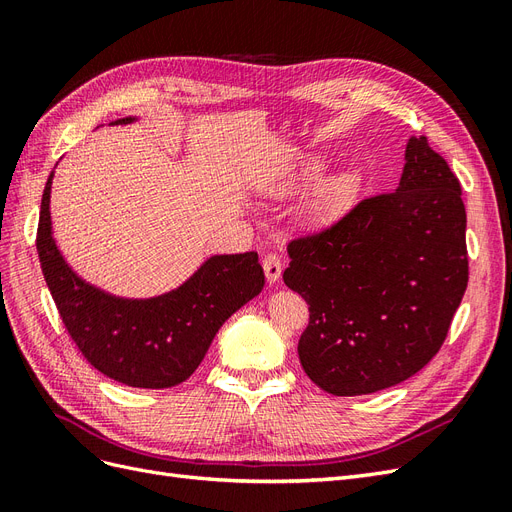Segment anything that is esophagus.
Masks as SVG:
<instances>
[{
    "mask_svg": "<svg viewBox=\"0 0 512 512\" xmlns=\"http://www.w3.org/2000/svg\"><path fill=\"white\" fill-rule=\"evenodd\" d=\"M262 269H265L267 282L277 284L282 277V258L277 254H267L265 258H262Z\"/></svg>",
    "mask_w": 512,
    "mask_h": 512,
    "instance_id": "esophagus-1",
    "label": "esophagus"
}]
</instances>
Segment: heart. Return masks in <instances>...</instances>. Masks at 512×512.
<instances>
[{"label": "heart", "mask_w": 512, "mask_h": 512, "mask_svg": "<svg viewBox=\"0 0 512 512\" xmlns=\"http://www.w3.org/2000/svg\"><path fill=\"white\" fill-rule=\"evenodd\" d=\"M359 188V177L354 173H339L324 181L309 203V218L327 224L342 213Z\"/></svg>", "instance_id": "heart-1"}]
</instances>
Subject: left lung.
<instances>
[{
  "mask_svg": "<svg viewBox=\"0 0 512 512\" xmlns=\"http://www.w3.org/2000/svg\"><path fill=\"white\" fill-rule=\"evenodd\" d=\"M397 190L288 245L284 282L309 305L299 359L337 397L389 389L436 354L468 286L459 181L410 136Z\"/></svg>",
  "mask_w": 512,
  "mask_h": 512,
  "instance_id": "8db88e82",
  "label": "left lung"
}]
</instances>
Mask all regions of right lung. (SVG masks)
Returning a JSON list of instances; mask_svg holds the SVG:
<instances>
[{"mask_svg": "<svg viewBox=\"0 0 512 512\" xmlns=\"http://www.w3.org/2000/svg\"><path fill=\"white\" fill-rule=\"evenodd\" d=\"M136 119L121 117L113 126ZM53 177L55 170L42 194L38 256L70 337L104 376L134 389H170L188 380L222 324L265 288L258 254H213L158 297H119L83 280L61 254L51 218Z\"/></svg>", "mask_w": 512, "mask_h": 512, "instance_id": "obj_1", "label": "right lung"}]
</instances>
